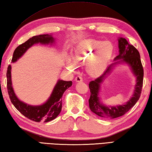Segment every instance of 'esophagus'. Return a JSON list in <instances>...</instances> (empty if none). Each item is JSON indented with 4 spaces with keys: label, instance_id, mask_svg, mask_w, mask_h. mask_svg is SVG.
Segmentation results:
<instances>
[{
    "label": "esophagus",
    "instance_id": "obj_1",
    "mask_svg": "<svg viewBox=\"0 0 152 152\" xmlns=\"http://www.w3.org/2000/svg\"><path fill=\"white\" fill-rule=\"evenodd\" d=\"M75 81L76 82H82L83 81V78H82L81 76H76L75 78Z\"/></svg>",
    "mask_w": 152,
    "mask_h": 152
}]
</instances>
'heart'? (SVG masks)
I'll return each instance as SVG.
<instances>
[{
    "mask_svg": "<svg viewBox=\"0 0 152 152\" xmlns=\"http://www.w3.org/2000/svg\"><path fill=\"white\" fill-rule=\"evenodd\" d=\"M114 45L110 41L83 40L74 48L70 59L66 61V66L73 67L75 63H86V70L92 76H98L106 70L114 53Z\"/></svg>",
    "mask_w": 152,
    "mask_h": 152,
    "instance_id": "heart-1",
    "label": "heart"
}]
</instances>
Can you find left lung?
Wrapping results in <instances>:
<instances>
[{
  "label": "left lung",
  "mask_w": 152,
  "mask_h": 152,
  "mask_svg": "<svg viewBox=\"0 0 152 152\" xmlns=\"http://www.w3.org/2000/svg\"><path fill=\"white\" fill-rule=\"evenodd\" d=\"M119 55L114 58L115 62L110 64L101 76L89 82V87L91 96L89 105L91 111L100 117L114 119L124 115L136 104L140 98L143 84L144 70L142 65L140 53L133 45L129 44L124 38H118ZM119 64H125L136 77V84L134 94L128 101L123 105L106 106L100 101L99 91L102 82L110 73L113 67Z\"/></svg>",
  "instance_id": "obj_1"
}]
</instances>
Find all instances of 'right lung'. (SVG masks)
Segmentation results:
<instances>
[{"label":"right lung","instance_id":"1","mask_svg":"<svg viewBox=\"0 0 152 152\" xmlns=\"http://www.w3.org/2000/svg\"><path fill=\"white\" fill-rule=\"evenodd\" d=\"M56 43V38L52 34H40L29 38L25 43L19 45L15 50L12 63H15L23 56L25 53L34 44L53 45ZM12 66L8 67L7 73V89L8 95L12 103L18 110L25 117L36 122H48L56 119L62 108V98L64 92L72 85V81H64L58 80L53 88L50 97L43 104L40 105H31L19 100L16 96L12 82Z\"/></svg>","mask_w":152,"mask_h":152}]
</instances>
